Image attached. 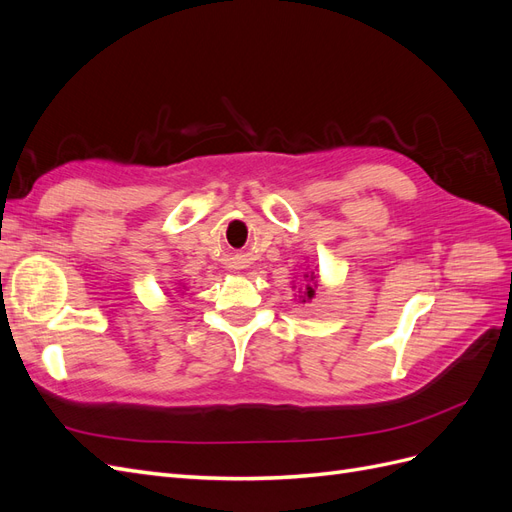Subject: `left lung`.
I'll return each mask as SVG.
<instances>
[{
	"mask_svg": "<svg viewBox=\"0 0 512 512\" xmlns=\"http://www.w3.org/2000/svg\"><path fill=\"white\" fill-rule=\"evenodd\" d=\"M305 277H307V275H305ZM312 280H314V275H312ZM305 297H307V299H312V297H314V288H312V286H307V290H305ZM303 301H305V299H303Z\"/></svg>",
	"mask_w": 512,
	"mask_h": 512,
	"instance_id": "1",
	"label": "left lung"
}]
</instances>
